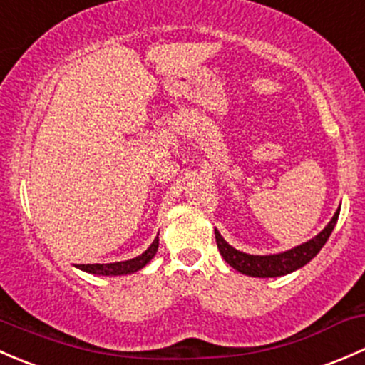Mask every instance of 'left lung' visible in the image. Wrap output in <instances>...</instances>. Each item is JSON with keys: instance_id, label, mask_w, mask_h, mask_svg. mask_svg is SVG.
<instances>
[{"instance_id": "left-lung-1", "label": "left lung", "mask_w": 365, "mask_h": 365, "mask_svg": "<svg viewBox=\"0 0 365 365\" xmlns=\"http://www.w3.org/2000/svg\"><path fill=\"white\" fill-rule=\"evenodd\" d=\"M339 210H336V214L332 216V220L329 221L325 228L311 240L300 244V246L292 247V250L283 251V253L276 255H247L242 251L235 250L230 244L221 237L220 232L214 228V234H216V244L217 250H220L221 257L225 258L228 265L234 267L235 270H239L240 274H246L251 277H279L287 276V274L294 272V270L300 269L306 264H309L323 246L329 240L330 234H332L334 227L337 223V217H339Z\"/></svg>"}]
</instances>
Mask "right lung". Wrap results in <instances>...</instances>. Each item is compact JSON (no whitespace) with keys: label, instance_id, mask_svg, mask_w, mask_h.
Instances as JSON below:
<instances>
[{"label":"right lung","instance_id":"add662e5","mask_svg":"<svg viewBox=\"0 0 365 365\" xmlns=\"http://www.w3.org/2000/svg\"><path fill=\"white\" fill-rule=\"evenodd\" d=\"M158 244H160V239L156 237L144 253L131 258V260L114 262V264H86V265H77V267L81 270H84V272L98 274V276H125V274H133L137 272V270L144 269V267L155 258L158 251Z\"/></svg>","mask_w":365,"mask_h":365}]
</instances>
